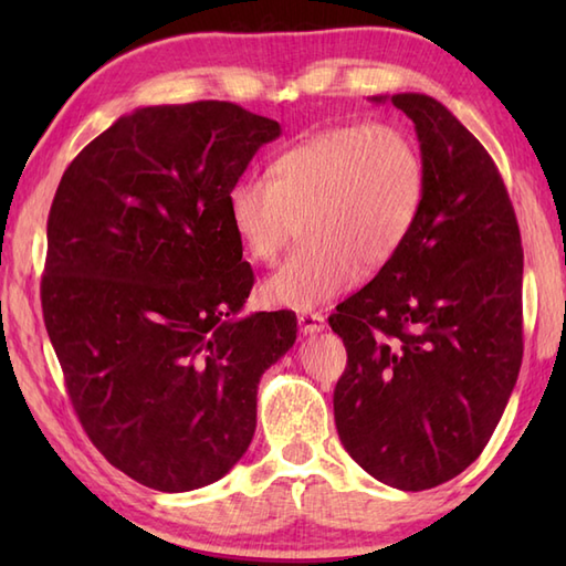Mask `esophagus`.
<instances>
[{
  "label": "esophagus",
  "instance_id": "esophagus-1",
  "mask_svg": "<svg viewBox=\"0 0 566 566\" xmlns=\"http://www.w3.org/2000/svg\"><path fill=\"white\" fill-rule=\"evenodd\" d=\"M323 328H326V318H323L321 314H302V316H298V331H302L304 335L321 333Z\"/></svg>",
  "mask_w": 566,
  "mask_h": 566
}]
</instances>
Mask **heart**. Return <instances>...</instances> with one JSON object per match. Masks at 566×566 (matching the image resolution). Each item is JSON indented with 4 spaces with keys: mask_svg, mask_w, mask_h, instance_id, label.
<instances>
[{
    "mask_svg": "<svg viewBox=\"0 0 566 566\" xmlns=\"http://www.w3.org/2000/svg\"><path fill=\"white\" fill-rule=\"evenodd\" d=\"M426 203L416 140L389 124L318 130L228 189V221L245 255L274 262L302 219L306 243L262 284L272 306L311 311L343 294L359 270L389 264L411 240Z\"/></svg>",
    "mask_w": 566,
    "mask_h": 566,
    "instance_id": "1",
    "label": "heart"
}]
</instances>
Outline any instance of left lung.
Listing matches in <instances>:
<instances>
[{
	"instance_id": "8db88e82",
	"label": "left lung",
	"mask_w": 566,
	"mask_h": 566,
	"mask_svg": "<svg viewBox=\"0 0 566 566\" xmlns=\"http://www.w3.org/2000/svg\"><path fill=\"white\" fill-rule=\"evenodd\" d=\"M391 102L416 126L426 203L411 240L328 318L347 350L343 448L401 491L450 482L506 408L523 359V248L491 155L438 99Z\"/></svg>"
}]
</instances>
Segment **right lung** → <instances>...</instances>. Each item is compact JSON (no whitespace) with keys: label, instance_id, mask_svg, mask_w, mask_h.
<instances>
[{"label":"right lung","instance_id":"obj_1","mask_svg":"<svg viewBox=\"0 0 566 566\" xmlns=\"http://www.w3.org/2000/svg\"><path fill=\"white\" fill-rule=\"evenodd\" d=\"M282 128L231 102L143 106L94 138L48 213L41 304L80 423L138 484L179 494L245 454L292 311L238 316L250 264L226 197Z\"/></svg>","mask_w":566,"mask_h":566}]
</instances>
